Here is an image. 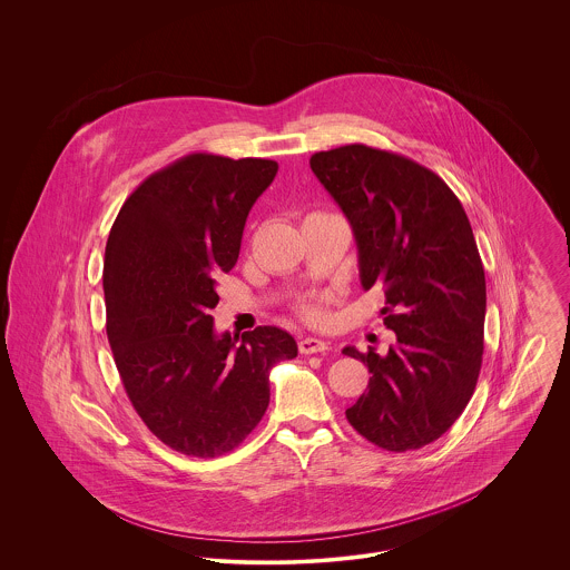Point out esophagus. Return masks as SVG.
I'll list each match as a JSON object with an SVG mask.
<instances>
[{
    "instance_id": "esophagus-1",
    "label": "esophagus",
    "mask_w": 570,
    "mask_h": 570,
    "mask_svg": "<svg viewBox=\"0 0 570 570\" xmlns=\"http://www.w3.org/2000/svg\"><path fill=\"white\" fill-rule=\"evenodd\" d=\"M325 351H328V344L323 340H316V337L298 340V353L301 354L325 353Z\"/></svg>"
}]
</instances>
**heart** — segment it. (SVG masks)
Here are the masks:
<instances>
[{
  "label": "heart",
  "mask_w": 570,
  "mask_h": 570,
  "mask_svg": "<svg viewBox=\"0 0 570 570\" xmlns=\"http://www.w3.org/2000/svg\"><path fill=\"white\" fill-rule=\"evenodd\" d=\"M297 312L301 318H305L307 323H321L323 321V307L316 301H298Z\"/></svg>",
  "instance_id": "1"
}]
</instances>
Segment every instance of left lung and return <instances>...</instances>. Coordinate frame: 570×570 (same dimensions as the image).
<instances>
[{
    "label": "left lung",
    "instance_id": "obj_1",
    "mask_svg": "<svg viewBox=\"0 0 570 570\" xmlns=\"http://www.w3.org/2000/svg\"><path fill=\"white\" fill-rule=\"evenodd\" d=\"M309 166L353 226L365 291L384 288L382 323L397 344L344 354L372 379L346 410L354 430L404 453L444 434L468 406L483 363L485 272L460 198L406 156L361 142Z\"/></svg>",
    "mask_w": 570,
    "mask_h": 570
}]
</instances>
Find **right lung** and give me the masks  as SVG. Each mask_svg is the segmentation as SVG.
<instances>
[{"instance_id": "add662e5", "label": "right lung", "mask_w": 570, "mask_h": 570, "mask_svg": "<svg viewBox=\"0 0 570 570\" xmlns=\"http://www.w3.org/2000/svg\"><path fill=\"white\" fill-rule=\"evenodd\" d=\"M277 163L190 154L149 175L119 209L105 252L110 351L147 430L177 453L219 458L269 406L273 365L293 335L256 326L216 335V277L242 249L245 219Z\"/></svg>"}]
</instances>
